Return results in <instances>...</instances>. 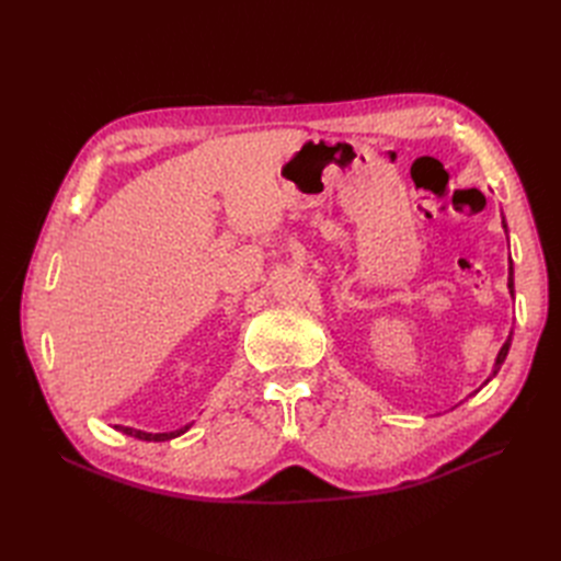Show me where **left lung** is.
I'll list each match as a JSON object with an SVG mask.
<instances>
[{
  "label": "left lung",
  "mask_w": 561,
  "mask_h": 561,
  "mask_svg": "<svg viewBox=\"0 0 561 561\" xmlns=\"http://www.w3.org/2000/svg\"><path fill=\"white\" fill-rule=\"evenodd\" d=\"M503 229H505V233H507V225H505V217H503ZM507 290H511V297H515V268H513V262H511V268H507ZM511 344H513V332L507 334V339H505V344L501 346V351H499V355H496V363H494V369H491V375L486 377V381L482 383V386H486L491 379H494L496 375H499V369H501V365L505 363V355H507V351H511ZM480 386V388H482ZM478 388V390H480ZM478 390H474V393H478ZM472 393V396H474Z\"/></svg>",
  "instance_id": "left-lung-1"
}]
</instances>
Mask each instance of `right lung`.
<instances>
[{"label":"right lung","mask_w":561,"mask_h":561,"mask_svg":"<svg viewBox=\"0 0 561 561\" xmlns=\"http://www.w3.org/2000/svg\"><path fill=\"white\" fill-rule=\"evenodd\" d=\"M114 428H116V431H122L124 435L145 439V443H165V439L180 437L182 433L190 431V428H192V423H186V426H182V428H178V431H171V433H145V431H138V428H128V426H114Z\"/></svg>","instance_id":"right-lung-1"}]
</instances>
